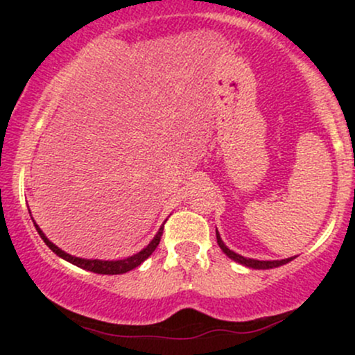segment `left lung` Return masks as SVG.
<instances>
[{"label":"left lung","mask_w":355,"mask_h":355,"mask_svg":"<svg viewBox=\"0 0 355 355\" xmlns=\"http://www.w3.org/2000/svg\"><path fill=\"white\" fill-rule=\"evenodd\" d=\"M217 243H218V247L223 250V254L229 255L232 260H235V262L242 263V266L250 267V268H274V267L284 266V263H288V262H291V260L295 259V257H291V259H284V260H255V259H247V257H242V255L235 254L234 250H230V248L227 247L225 243H223V240L220 239L218 230H217Z\"/></svg>","instance_id":"1"}]
</instances>
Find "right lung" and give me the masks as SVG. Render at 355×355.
Segmentation results:
<instances>
[{"label":"right lung","instance_id":"1","mask_svg":"<svg viewBox=\"0 0 355 355\" xmlns=\"http://www.w3.org/2000/svg\"><path fill=\"white\" fill-rule=\"evenodd\" d=\"M30 214H31V211H30ZM33 223H35V220H33ZM35 227H36V230H38L40 237L43 239V242L46 243V245L50 247L56 255L61 257V259H64L67 262L73 263V266L85 268V270L95 272V274H103V275H118V274H125V272L133 270V268L140 266L141 262H145V260L153 254L155 248H157L158 243H160L162 234H164V225H162L160 230L157 232V235H155L152 242H150L148 245L144 248V250H140L138 254L132 255V257H126V259H121V260H98V259L92 260V259H80V257H73L70 254H67V252H63L61 248L56 247L55 243L50 242V240L46 239V235L43 234L42 229H40L36 223H35Z\"/></svg>","mask_w":355,"mask_h":355}]
</instances>
